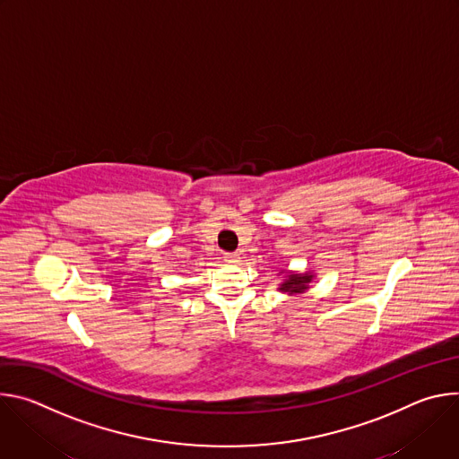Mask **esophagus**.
Instances as JSON below:
<instances>
[{
    "label": "esophagus",
    "mask_w": 459,
    "mask_h": 459,
    "mask_svg": "<svg viewBox=\"0 0 459 459\" xmlns=\"http://www.w3.org/2000/svg\"><path fill=\"white\" fill-rule=\"evenodd\" d=\"M225 261L227 264H239L241 257L238 252H229V254H225Z\"/></svg>",
    "instance_id": "34e87169"
}]
</instances>
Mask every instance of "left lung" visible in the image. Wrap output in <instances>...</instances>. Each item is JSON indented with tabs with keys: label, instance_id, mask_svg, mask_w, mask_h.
<instances>
[{
	"label": "left lung",
	"instance_id": "left-lung-1",
	"mask_svg": "<svg viewBox=\"0 0 459 459\" xmlns=\"http://www.w3.org/2000/svg\"><path fill=\"white\" fill-rule=\"evenodd\" d=\"M283 278V281L280 283L278 290L280 292H285L289 296H301L305 292H308L310 289V283L314 281L316 274L312 271H307V273H298V271H280V274Z\"/></svg>",
	"mask_w": 459,
	"mask_h": 459
}]
</instances>
